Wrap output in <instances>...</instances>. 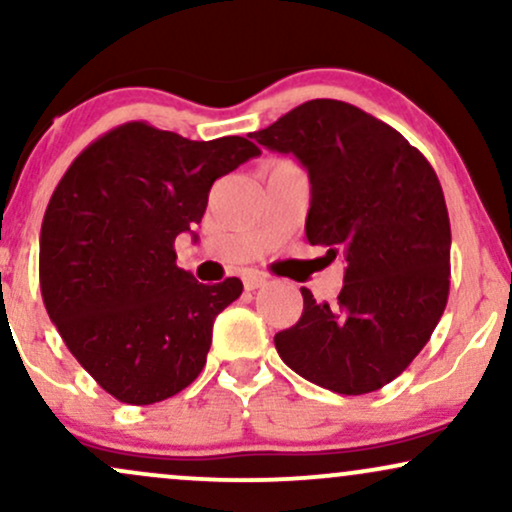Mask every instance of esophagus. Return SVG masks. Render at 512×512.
Returning <instances> with one entry per match:
<instances>
[{
	"label": "esophagus",
	"instance_id": "34e87169",
	"mask_svg": "<svg viewBox=\"0 0 512 512\" xmlns=\"http://www.w3.org/2000/svg\"><path fill=\"white\" fill-rule=\"evenodd\" d=\"M267 284V276L257 274V272H248L243 276V286L245 291H255V289H262V286Z\"/></svg>",
	"mask_w": 512,
	"mask_h": 512
}]
</instances>
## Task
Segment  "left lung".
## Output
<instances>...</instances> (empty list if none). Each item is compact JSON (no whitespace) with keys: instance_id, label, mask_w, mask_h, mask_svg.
<instances>
[{"instance_id":"1","label":"left lung","mask_w":512,"mask_h":512,"mask_svg":"<svg viewBox=\"0 0 512 512\" xmlns=\"http://www.w3.org/2000/svg\"><path fill=\"white\" fill-rule=\"evenodd\" d=\"M308 170L305 236L346 262L337 303L303 293L274 337L281 361L339 395L392 383L436 330L450 291V219L436 170L397 129L356 105L308 101L255 132Z\"/></svg>"}]
</instances>
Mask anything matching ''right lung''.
I'll return each instance as SVG.
<instances>
[{
	"instance_id": "right-lung-1",
	"label": "right lung",
	"mask_w": 512,
	"mask_h": 512,
	"mask_svg": "<svg viewBox=\"0 0 512 512\" xmlns=\"http://www.w3.org/2000/svg\"><path fill=\"white\" fill-rule=\"evenodd\" d=\"M255 156L245 137L192 142L127 122L86 146L52 192L40 228L45 308L120 402H163L202 373L216 315L243 284H199L173 245L202 221L214 180Z\"/></svg>"
}]
</instances>
